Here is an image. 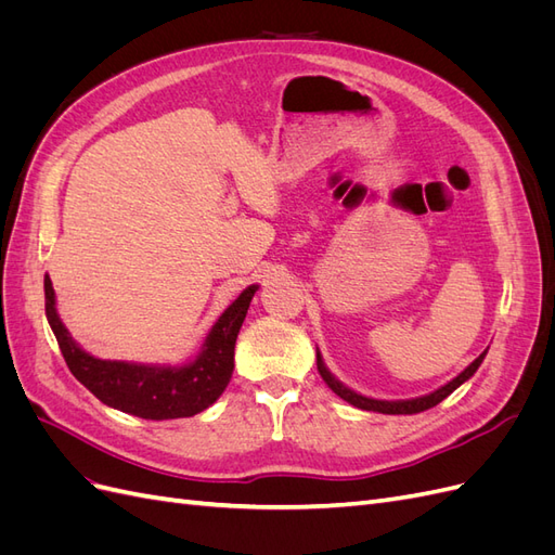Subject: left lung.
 Wrapping results in <instances>:
<instances>
[{"mask_svg":"<svg viewBox=\"0 0 555 555\" xmlns=\"http://www.w3.org/2000/svg\"><path fill=\"white\" fill-rule=\"evenodd\" d=\"M483 357H486V351H483V354H479L473 363H469L456 379H451L449 384H444L442 389L433 391V393H428V396H422V398H414V400H396V402H391V400L365 398V396H359V393H354L351 389H347L345 384H340L338 379H335V377L326 371V365H324L322 357H319V351H317V371H319V375H322V379L328 384V389H331L333 393H338L343 400L349 402V405H354V408H359V410L382 412V414H416V412H424V410L435 408V405H438V402H442L451 391H456L465 379H469V377H473V375L477 373V367L481 365Z\"/></svg>","mask_w":555,"mask_h":555,"instance_id":"left-lung-1","label":"left lung"}]
</instances>
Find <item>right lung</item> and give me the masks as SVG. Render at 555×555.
<instances>
[{
    "instance_id": "obj_1",
    "label": "right lung",
    "mask_w": 555,
    "mask_h": 555,
    "mask_svg": "<svg viewBox=\"0 0 555 555\" xmlns=\"http://www.w3.org/2000/svg\"><path fill=\"white\" fill-rule=\"evenodd\" d=\"M46 317L53 328L62 357L72 375L90 389L104 405L141 418L194 416L222 396L233 373V347L247 314L257 284L247 287L217 319L208 333L204 351L182 367L137 365L125 361H102L86 354L64 328L55 312L53 282L46 275Z\"/></svg>"
}]
</instances>
